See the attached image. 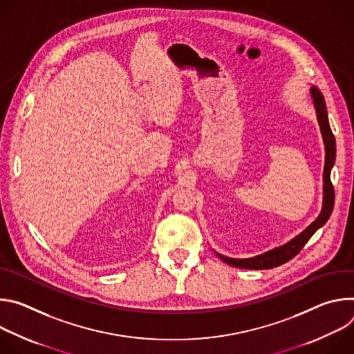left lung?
<instances>
[{"instance_id":"obj_1","label":"left lung","mask_w":354,"mask_h":354,"mask_svg":"<svg viewBox=\"0 0 354 354\" xmlns=\"http://www.w3.org/2000/svg\"><path fill=\"white\" fill-rule=\"evenodd\" d=\"M311 95L314 97V105L317 109V116H318V122L321 126V131H322L324 141H325V149H326L325 168H324V197L325 198H324L322 213L304 232H301L298 236H295L288 243H286L280 248H276L273 250H269L263 255H259L257 258H250V259H231V258L218 255L220 259H223L225 263H228L231 266L257 270V269H273L276 266H280V265L288 262L295 255H298V252L306 246V243L315 234V231L318 228H321L332 214L333 205H335V189L330 182V171H332V167H333L335 158H336V141H335V136L329 126L326 104H325V97H324L322 92L317 86H313Z\"/></svg>"}]
</instances>
